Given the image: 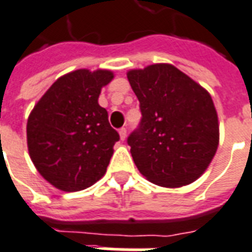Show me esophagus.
I'll use <instances>...</instances> for the list:
<instances>
[{"mask_svg": "<svg viewBox=\"0 0 252 252\" xmlns=\"http://www.w3.org/2000/svg\"><path fill=\"white\" fill-rule=\"evenodd\" d=\"M126 135H127V130H126L125 127L119 128V137H121V139H122V141H125V139H126Z\"/></svg>", "mask_w": 252, "mask_h": 252, "instance_id": "1", "label": "esophagus"}]
</instances>
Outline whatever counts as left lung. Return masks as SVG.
I'll use <instances>...</instances> for the list:
<instances>
[{"instance_id":"8db88e82","label":"left lung","mask_w":252,"mask_h":252,"mask_svg":"<svg viewBox=\"0 0 252 252\" xmlns=\"http://www.w3.org/2000/svg\"><path fill=\"white\" fill-rule=\"evenodd\" d=\"M142 118L127 138L139 173L162 187H181L205 173L219 143L211 95L169 63L130 70Z\"/></svg>"}]
</instances>
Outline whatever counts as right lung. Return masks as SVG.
<instances>
[{
	"label": "right lung",
	"instance_id": "obj_1",
	"mask_svg": "<svg viewBox=\"0 0 252 252\" xmlns=\"http://www.w3.org/2000/svg\"><path fill=\"white\" fill-rule=\"evenodd\" d=\"M113 78L110 70L71 71L57 79L30 113V158L60 190H85L105 175L119 134L98 97Z\"/></svg>",
	"mask_w": 252,
	"mask_h": 252
}]
</instances>
